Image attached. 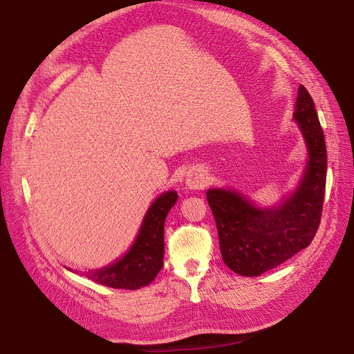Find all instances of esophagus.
I'll use <instances>...</instances> for the list:
<instances>
[{
    "label": "esophagus",
    "mask_w": 354,
    "mask_h": 354,
    "mask_svg": "<svg viewBox=\"0 0 354 354\" xmlns=\"http://www.w3.org/2000/svg\"><path fill=\"white\" fill-rule=\"evenodd\" d=\"M209 183V173L207 170H204L203 167H192L189 171L185 173V189L189 190H199L207 185Z\"/></svg>",
    "instance_id": "34e87169"
}]
</instances>
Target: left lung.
I'll return each instance as SVG.
<instances>
[{"instance_id": "1", "label": "left lung", "mask_w": 354, "mask_h": 354, "mask_svg": "<svg viewBox=\"0 0 354 354\" xmlns=\"http://www.w3.org/2000/svg\"><path fill=\"white\" fill-rule=\"evenodd\" d=\"M292 120L305 140L306 164L297 187L274 205H259L239 190L205 192L214 212L223 261L244 277H257L310 246L325 196V136L310 93L299 86Z\"/></svg>"}]
</instances>
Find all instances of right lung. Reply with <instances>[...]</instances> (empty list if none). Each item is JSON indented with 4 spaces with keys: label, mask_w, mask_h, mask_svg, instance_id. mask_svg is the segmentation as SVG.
Listing matches in <instances>:
<instances>
[{
    "label": "right lung",
    "mask_w": 354,
    "mask_h": 354,
    "mask_svg": "<svg viewBox=\"0 0 354 354\" xmlns=\"http://www.w3.org/2000/svg\"><path fill=\"white\" fill-rule=\"evenodd\" d=\"M176 201L178 194L175 190L162 192L150 204L136 239L124 255L104 268L73 272L85 275L99 285L115 289H139L150 285L162 268L164 223L167 214Z\"/></svg>",
    "instance_id": "right-lung-1"
}]
</instances>
